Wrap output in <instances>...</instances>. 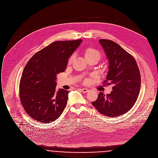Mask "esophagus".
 I'll return each mask as SVG.
<instances>
[{
	"label": "esophagus",
	"mask_w": 158,
	"mask_h": 158,
	"mask_svg": "<svg viewBox=\"0 0 158 158\" xmlns=\"http://www.w3.org/2000/svg\"><path fill=\"white\" fill-rule=\"evenodd\" d=\"M81 90L83 93H88V92L89 91V89H86V88H82Z\"/></svg>",
	"instance_id": "1"
}]
</instances>
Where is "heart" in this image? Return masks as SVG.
Returning a JSON list of instances; mask_svg holds the SVG:
<instances>
[{
    "instance_id": "obj_1",
    "label": "heart",
    "mask_w": 158,
    "mask_h": 158,
    "mask_svg": "<svg viewBox=\"0 0 158 158\" xmlns=\"http://www.w3.org/2000/svg\"><path fill=\"white\" fill-rule=\"evenodd\" d=\"M83 54L86 60L89 59H96L98 60H99L102 57V54L98 50L91 47H88L85 48L83 50ZM73 58H74V54H72L70 56L68 60L69 64H70L73 61Z\"/></svg>"
}]
</instances>
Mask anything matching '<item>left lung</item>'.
Returning <instances> with one entry per match:
<instances>
[{
    "instance_id": "obj_1",
    "label": "left lung",
    "mask_w": 158,
    "mask_h": 158,
    "mask_svg": "<svg viewBox=\"0 0 158 158\" xmlns=\"http://www.w3.org/2000/svg\"><path fill=\"white\" fill-rule=\"evenodd\" d=\"M109 60V70L104 84L112 85V91L101 92L93 105L101 114L114 118L122 115L135 104L140 89L141 76L134 57L112 40L101 39ZM109 83H108V81Z\"/></svg>"
}]
</instances>
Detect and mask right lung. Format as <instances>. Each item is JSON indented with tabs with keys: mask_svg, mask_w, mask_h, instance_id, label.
<instances>
[{
	"mask_svg": "<svg viewBox=\"0 0 158 158\" xmlns=\"http://www.w3.org/2000/svg\"><path fill=\"white\" fill-rule=\"evenodd\" d=\"M82 40L57 41L35 53L26 64L19 82L21 103L34 120L52 123L63 112L69 91H56V76L64 72L69 57Z\"/></svg>",
	"mask_w": 158,
	"mask_h": 158,
	"instance_id": "1",
	"label": "right lung"
}]
</instances>
